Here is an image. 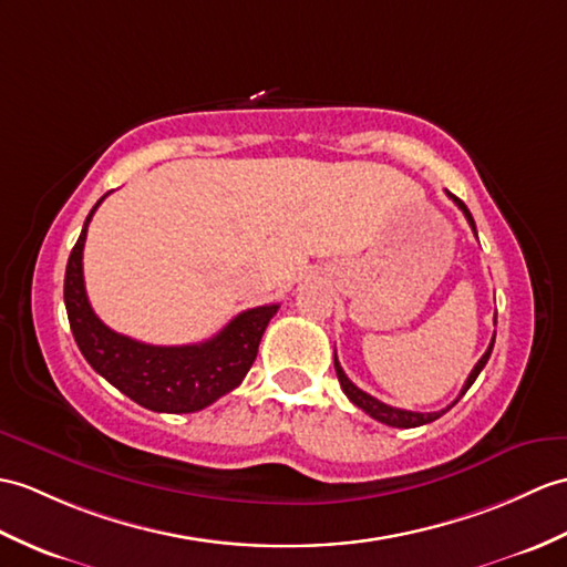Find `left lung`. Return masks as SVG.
I'll return each mask as SVG.
<instances>
[{
  "mask_svg": "<svg viewBox=\"0 0 567 567\" xmlns=\"http://www.w3.org/2000/svg\"><path fill=\"white\" fill-rule=\"evenodd\" d=\"M452 197V200L458 205V209H462L464 213V217L468 219V224H471V229L476 231V221H473V217H471V213H468V207L458 200L456 195H452V193H446ZM497 321V319H495ZM493 346H495V336H493V340H491V346H488V350L483 352V358L476 362V367H473L471 370V374H468V379H466V384H464V389H462V393H458V399L464 396V393L471 389V384L473 381H476V377L481 374V370L485 367V362H488V358H491V352H493ZM333 362H336V374H338V381H340V386H343V391H346V396L358 405V408H362V411L370 415V417H374V420H379V423H384V425H391V427H420V425H427V423H432V420H437L440 415H444L446 411H450V408L458 401H454L452 405H446L444 411H437V413H415V411H403V408H393V405H386V403H381V401H377L374 396H370V393H364L362 389H358L352 384V381L348 379V374L343 372V367H340V362H338V358L333 354Z\"/></svg>",
  "mask_w": 567,
  "mask_h": 567,
  "instance_id": "obj_1",
  "label": "left lung"
}]
</instances>
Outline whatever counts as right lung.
I'll list each match as a JSON object with an SVG mask.
<instances>
[{
    "instance_id": "add662e5",
    "label": "right lung",
    "mask_w": 567,
    "mask_h": 567,
    "mask_svg": "<svg viewBox=\"0 0 567 567\" xmlns=\"http://www.w3.org/2000/svg\"><path fill=\"white\" fill-rule=\"evenodd\" d=\"M105 195L91 207L64 270V307L76 346L105 381L142 408L156 413L203 411L241 384L280 307L241 311L217 336L195 346H150L111 331L89 305L82 268L89 221Z\"/></svg>"
}]
</instances>
